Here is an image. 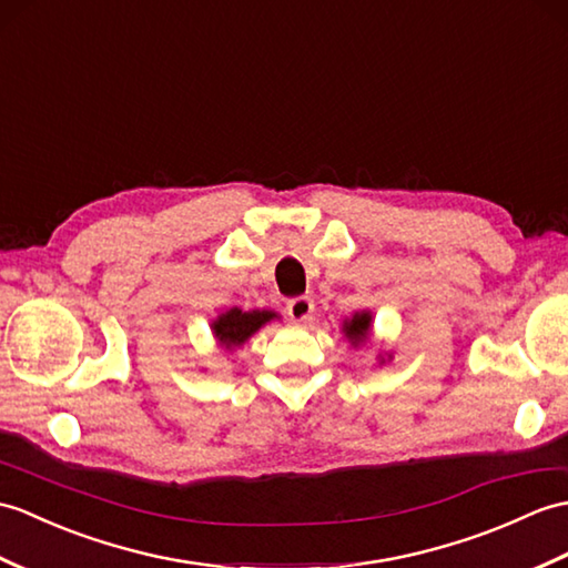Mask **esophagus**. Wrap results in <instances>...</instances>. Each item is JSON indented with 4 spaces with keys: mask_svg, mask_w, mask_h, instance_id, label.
I'll list each match as a JSON object with an SVG mask.
<instances>
[{
    "mask_svg": "<svg viewBox=\"0 0 568 568\" xmlns=\"http://www.w3.org/2000/svg\"><path fill=\"white\" fill-rule=\"evenodd\" d=\"M285 312L293 322H307L314 312V302H312V297H293V300H287Z\"/></svg>",
    "mask_w": 568,
    "mask_h": 568,
    "instance_id": "34e87169",
    "label": "esophagus"
}]
</instances>
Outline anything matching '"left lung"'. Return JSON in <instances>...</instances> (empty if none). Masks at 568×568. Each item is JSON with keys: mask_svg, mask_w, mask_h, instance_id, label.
<instances>
[{"mask_svg": "<svg viewBox=\"0 0 568 568\" xmlns=\"http://www.w3.org/2000/svg\"><path fill=\"white\" fill-rule=\"evenodd\" d=\"M373 314L371 312H355L351 320L344 322V334L351 341V346H363L367 336H371Z\"/></svg>", "mask_w": 568, "mask_h": 568, "instance_id": "1", "label": "left lung"}]
</instances>
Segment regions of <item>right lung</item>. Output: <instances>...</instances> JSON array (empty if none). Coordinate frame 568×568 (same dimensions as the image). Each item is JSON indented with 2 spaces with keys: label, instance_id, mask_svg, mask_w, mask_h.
<instances>
[{
  "label": "right lung",
  "instance_id": "1",
  "mask_svg": "<svg viewBox=\"0 0 568 568\" xmlns=\"http://www.w3.org/2000/svg\"><path fill=\"white\" fill-rule=\"evenodd\" d=\"M275 312L268 310H254V312H242L240 307H232L224 314H220L213 322V334L222 348H240L246 338H252L258 328L275 320Z\"/></svg>",
  "mask_w": 568,
  "mask_h": 568
}]
</instances>
